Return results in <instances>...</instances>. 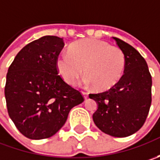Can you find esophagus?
<instances>
[{"label":"esophagus","mask_w":160,"mask_h":160,"mask_svg":"<svg viewBox=\"0 0 160 160\" xmlns=\"http://www.w3.org/2000/svg\"><path fill=\"white\" fill-rule=\"evenodd\" d=\"M82 94L84 97V99H87L88 98V95H89V93L87 92H85V91H82Z\"/></svg>","instance_id":"34e87169"}]
</instances>
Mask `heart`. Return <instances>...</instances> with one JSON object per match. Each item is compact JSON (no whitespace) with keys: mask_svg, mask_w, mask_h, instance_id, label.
I'll return each instance as SVG.
<instances>
[{"mask_svg":"<svg viewBox=\"0 0 160 160\" xmlns=\"http://www.w3.org/2000/svg\"><path fill=\"white\" fill-rule=\"evenodd\" d=\"M56 67L65 82L73 85L84 74V82L99 91L111 89L120 81L126 68V57L118 47L97 39H83L73 43L69 54L61 53Z\"/></svg>","mask_w":160,"mask_h":160,"instance_id":"1","label":"heart"}]
</instances>
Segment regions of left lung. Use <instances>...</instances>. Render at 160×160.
Wrapping results in <instances>:
<instances>
[{"label": "left lung", "instance_id": "1", "mask_svg": "<svg viewBox=\"0 0 160 160\" xmlns=\"http://www.w3.org/2000/svg\"><path fill=\"white\" fill-rule=\"evenodd\" d=\"M126 57V68L111 89L91 93L98 103L92 115L96 126L108 135L126 137L143 126L151 104L152 79L143 57L130 44L113 37Z\"/></svg>", "mask_w": 160, "mask_h": 160}]
</instances>
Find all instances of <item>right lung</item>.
Listing matches in <instances>:
<instances>
[{
  "mask_svg": "<svg viewBox=\"0 0 160 160\" xmlns=\"http://www.w3.org/2000/svg\"><path fill=\"white\" fill-rule=\"evenodd\" d=\"M63 47L62 38L42 36L24 47L8 69L4 89L8 113L29 139L54 135L71 108L84 101L58 75L56 61Z\"/></svg>",
  "mask_w": 160,
  "mask_h": 160,
  "instance_id": "right-lung-1",
  "label": "right lung"
}]
</instances>
